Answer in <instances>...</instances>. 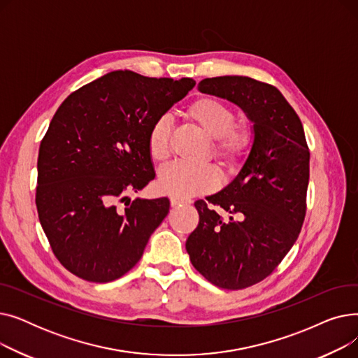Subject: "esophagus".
<instances>
[{
	"label": "esophagus",
	"instance_id": "34e87169",
	"mask_svg": "<svg viewBox=\"0 0 358 358\" xmlns=\"http://www.w3.org/2000/svg\"><path fill=\"white\" fill-rule=\"evenodd\" d=\"M190 200L187 199H177V197H171V206L173 208H177V206H182V204H189Z\"/></svg>",
	"mask_w": 358,
	"mask_h": 358
}]
</instances>
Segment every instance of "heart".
I'll return each instance as SVG.
<instances>
[{
    "label": "heart",
    "mask_w": 358,
    "mask_h": 358,
    "mask_svg": "<svg viewBox=\"0 0 358 358\" xmlns=\"http://www.w3.org/2000/svg\"><path fill=\"white\" fill-rule=\"evenodd\" d=\"M184 119L213 139L212 155L227 173H235L247 159L252 146V130L245 124H235L234 110L223 101L201 97L184 111ZM171 131L165 120H157L148 134V152L150 159L164 164L169 158ZM219 178L212 166L192 168L169 165L159 173V190L177 199L209 193L217 187Z\"/></svg>",
    "instance_id": "b5f03b06"
}]
</instances>
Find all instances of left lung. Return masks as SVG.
<instances>
[{"mask_svg":"<svg viewBox=\"0 0 358 358\" xmlns=\"http://www.w3.org/2000/svg\"><path fill=\"white\" fill-rule=\"evenodd\" d=\"M199 91L236 104L252 123V146L236 177L194 203L199 224L185 242L212 285L239 290L270 275L293 247L306 215L309 148L293 107L275 87L239 75L206 78Z\"/></svg>","mask_w":358,"mask_h":358,"instance_id":"1","label":"left lung"}]
</instances>
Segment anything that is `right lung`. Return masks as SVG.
<instances>
[{
    "label": "right lung",
    "mask_w": 358,
    "mask_h": 358,
    "mask_svg": "<svg viewBox=\"0 0 358 358\" xmlns=\"http://www.w3.org/2000/svg\"><path fill=\"white\" fill-rule=\"evenodd\" d=\"M194 85L113 71L56 110L37 158L36 206L53 254L72 274L108 283L141 259L169 200L119 204L155 178L149 130Z\"/></svg>",
    "instance_id": "add662e5"
}]
</instances>
